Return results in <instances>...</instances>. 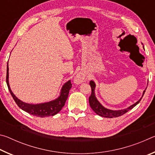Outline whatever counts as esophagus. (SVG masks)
<instances>
[{"label":"esophagus","instance_id":"esophagus-1","mask_svg":"<svg viewBox=\"0 0 155 155\" xmlns=\"http://www.w3.org/2000/svg\"><path fill=\"white\" fill-rule=\"evenodd\" d=\"M85 76L84 75L83 73H78L77 74L74 78V81L76 83H81L85 81Z\"/></svg>","mask_w":155,"mask_h":155}]
</instances>
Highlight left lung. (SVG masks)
Here are the masks:
<instances>
[{
	"label": "left lung",
	"instance_id": "obj_1",
	"mask_svg": "<svg viewBox=\"0 0 155 155\" xmlns=\"http://www.w3.org/2000/svg\"><path fill=\"white\" fill-rule=\"evenodd\" d=\"M90 84L91 88V93L90 96L89 97V103H90V105L91 107V108L93 109L94 111H95L96 114L101 115V116H102V117H109V118L121 116V115H124V114H126V113L128 112L129 110L132 109L133 107H135L141 101V98H142L143 94L146 91V90L143 91L142 97H141V98L139 100L137 103L133 104V105L130 106L128 108L125 109H122V110H117V111H114V110H110V109L104 108L103 106L101 105V103H100L98 101V100L96 99V96H95V94H94V90H95V87H96L95 83H94V81H91L90 82Z\"/></svg>",
	"mask_w": 155,
	"mask_h": 155
}]
</instances>
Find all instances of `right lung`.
I'll list each match as a JSON object with an SVG mask.
<instances>
[{
    "instance_id": "obj_1",
    "label": "right lung",
    "mask_w": 155,
    "mask_h": 155,
    "mask_svg": "<svg viewBox=\"0 0 155 155\" xmlns=\"http://www.w3.org/2000/svg\"><path fill=\"white\" fill-rule=\"evenodd\" d=\"M9 67L7 64V77H6V82L7 87H8L10 94H12L13 98L17 104V105L20 107L21 109L23 111L33 115H35L37 117H45L48 116H52L57 114L61 111L63 107L65 105V103L68 98V94L70 88L72 87L71 81H68L67 83L64 84V85L62 87L61 95L58 98H57L54 101H52L48 103H41V104H32L25 103L24 102L20 101L16 96H15L11 90L9 84Z\"/></svg>"
}]
</instances>
